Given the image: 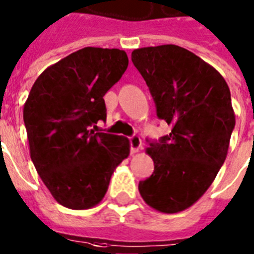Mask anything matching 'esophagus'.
Here are the masks:
<instances>
[{
    "mask_svg": "<svg viewBox=\"0 0 254 254\" xmlns=\"http://www.w3.org/2000/svg\"><path fill=\"white\" fill-rule=\"evenodd\" d=\"M129 145H131V152L136 153V152H139L143 148V141H141L139 136L133 135V136L129 137Z\"/></svg>",
    "mask_w": 254,
    "mask_h": 254,
    "instance_id": "1",
    "label": "esophagus"
}]
</instances>
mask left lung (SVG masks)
I'll return each instance as SVG.
<instances>
[{
  "mask_svg": "<svg viewBox=\"0 0 254 254\" xmlns=\"http://www.w3.org/2000/svg\"><path fill=\"white\" fill-rule=\"evenodd\" d=\"M131 59L157 117L172 125L147 148L155 170L139 182L140 195L149 207L176 214L207 191L226 160L235 128L230 88L214 66L174 44L137 48Z\"/></svg>",
  "mask_w": 254,
  "mask_h": 254,
  "instance_id": "obj_1",
  "label": "left lung"
}]
</instances>
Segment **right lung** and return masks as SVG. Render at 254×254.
<instances>
[{
	"instance_id": "add662e5",
	"label": "right lung",
	"mask_w": 254,
	"mask_h": 254,
	"mask_svg": "<svg viewBox=\"0 0 254 254\" xmlns=\"http://www.w3.org/2000/svg\"><path fill=\"white\" fill-rule=\"evenodd\" d=\"M128 65L125 51L85 47L48 66L23 106L30 156L58 203L94 207L115 168L129 155L127 137L89 129L106 119L103 95Z\"/></svg>"
}]
</instances>
